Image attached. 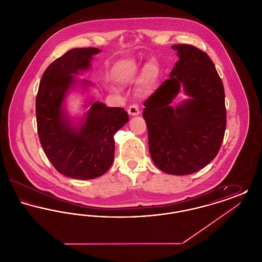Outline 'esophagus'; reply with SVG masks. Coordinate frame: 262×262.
Returning a JSON list of instances; mask_svg holds the SVG:
<instances>
[{
    "instance_id": "obj_1",
    "label": "esophagus",
    "mask_w": 262,
    "mask_h": 262,
    "mask_svg": "<svg viewBox=\"0 0 262 262\" xmlns=\"http://www.w3.org/2000/svg\"><path fill=\"white\" fill-rule=\"evenodd\" d=\"M127 113H128V115H129V116L135 117V116H138L140 112H139V109H138L137 105H132V106H129V107H128V109H127Z\"/></svg>"
}]
</instances>
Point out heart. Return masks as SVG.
<instances>
[{
	"label": "heart",
	"mask_w": 262,
	"mask_h": 262,
	"mask_svg": "<svg viewBox=\"0 0 262 262\" xmlns=\"http://www.w3.org/2000/svg\"><path fill=\"white\" fill-rule=\"evenodd\" d=\"M139 70L138 62L133 60H127L119 62L114 69V75L122 83H130L135 80L137 72ZM154 73L153 64H148L144 69V78L149 80Z\"/></svg>",
	"instance_id": "b5f03b06"
}]
</instances>
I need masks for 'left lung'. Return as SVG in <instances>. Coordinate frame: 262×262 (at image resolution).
<instances>
[{"instance_id": "obj_1", "label": "left lung", "mask_w": 262, "mask_h": 262, "mask_svg": "<svg viewBox=\"0 0 262 262\" xmlns=\"http://www.w3.org/2000/svg\"><path fill=\"white\" fill-rule=\"evenodd\" d=\"M172 48L179 61L144 102L142 116L154 164L164 173L183 176L200 171L218 154L226 128L225 92L206 53L187 44ZM181 88L189 98L172 106Z\"/></svg>"}]
</instances>
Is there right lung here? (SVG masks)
Returning <instances> with one entry per match:
<instances>
[{"label":"right lung","instance_id":"obj_1","mask_svg":"<svg viewBox=\"0 0 262 262\" xmlns=\"http://www.w3.org/2000/svg\"><path fill=\"white\" fill-rule=\"evenodd\" d=\"M97 48L68 51L46 69L36 97V121L40 143L55 169L69 178L91 180L112 166L115 134L128 122L123 108L107 107L89 97L88 111L75 122L66 107L68 95L76 88L88 91L94 85L75 75L91 68Z\"/></svg>","mask_w":262,"mask_h":262}]
</instances>
